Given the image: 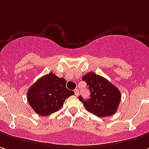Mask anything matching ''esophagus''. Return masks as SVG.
<instances>
[{"label": "esophagus", "instance_id": "34e87169", "mask_svg": "<svg viewBox=\"0 0 149 149\" xmlns=\"http://www.w3.org/2000/svg\"><path fill=\"white\" fill-rule=\"evenodd\" d=\"M74 93H75V95H76V96H77L78 94H79V89H75Z\"/></svg>", "mask_w": 149, "mask_h": 149}]
</instances>
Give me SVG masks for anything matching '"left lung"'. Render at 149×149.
I'll use <instances>...</instances> for the list:
<instances>
[{"label": "left lung", "instance_id": "1", "mask_svg": "<svg viewBox=\"0 0 149 149\" xmlns=\"http://www.w3.org/2000/svg\"><path fill=\"white\" fill-rule=\"evenodd\" d=\"M89 86L90 98L83 99L81 96L79 100L81 102L87 111L98 117H107L114 114L121 100L119 90L106 78L93 72H88L82 77Z\"/></svg>", "mask_w": 149, "mask_h": 149}]
</instances>
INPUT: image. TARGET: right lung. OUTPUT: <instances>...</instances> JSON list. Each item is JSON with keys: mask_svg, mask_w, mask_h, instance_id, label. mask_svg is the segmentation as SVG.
Here are the masks:
<instances>
[{"mask_svg": "<svg viewBox=\"0 0 149 149\" xmlns=\"http://www.w3.org/2000/svg\"><path fill=\"white\" fill-rule=\"evenodd\" d=\"M66 80L58 77L52 72L36 81L29 88L27 101L39 115L47 116L59 111L64 101L74 92L66 88Z\"/></svg>", "mask_w": 149, "mask_h": 149, "instance_id": "add662e5", "label": "right lung"}]
</instances>
